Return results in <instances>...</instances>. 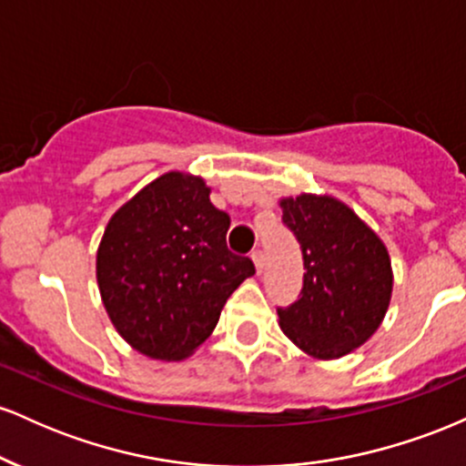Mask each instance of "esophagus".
<instances>
[{"instance_id":"obj_1","label":"esophagus","mask_w":466,"mask_h":466,"mask_svg":"<svg viewBox=\"0 0 466 466\" xmlns=\"http://www.w3.org/2000/svg\"><path fill=\"white\" fill-rule=\"evenodd\" d=\"M251 260H254L256 271H258V274H263V269H265V251L263 249H254V251H251Z\"/></svg>"}]
</instances>
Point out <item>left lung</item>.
I'll return each instance as SVG.
<instances>
[{
    "label": "left lung",
    "instance_id": "obj_1",
    "mask_svg": "<svg viewBox=\"0 0 466 466\" xmlns=\"http://www.w3.org/2000/svg\"><path fill=\"white\" fill-rule=\"evenodd\" d=\"M282 223L300 243L302 289L278 307L285 335L318 360L361 346L381 324L392 293L390 256L377 234L344 203L300 195L282 199Z\"/></svg>",
    "mask_w": 466,
    "mask_h": 466
}]
</instances>
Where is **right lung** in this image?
I'll return each mask as SVG.
<instances>
[{
	"instance_id": "1",
	"label": "right lung",
	"mask_w": 466,
	"mask_h": 466,
	"mask_svg": "<svg viewBox=\"0 0 466 466\" xmlns=\"http://www.w3.org/2000/svg\"><path fill=\"white\" fill-rule=\"evenodd\" d=\"M229 215L199 177L166 173L116 212L96 260L117 333L153 360H181L215 330L223 304L256 274L228 249Z\"/></svg>"
}]
</instances>
